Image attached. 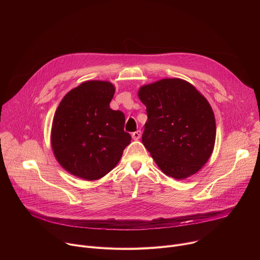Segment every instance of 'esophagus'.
<instances>
[{
	"label": "esophagus",
	"instance_id": "34e87169",
	"mask_svg": "<svg viewBox=\"0 0 260 260\" xmlns=\"http://www.w3.org/2000/svg\"><path fill=\"white\" fill-rule=\"evenodd\" d=\"M141 131H137V132H135V133H133V135H132V137H133V139L134 140H139L140 138H141Z\"/></svg>",
	"mask_w": 260,
	"mask_h": 260
}]
</instances>
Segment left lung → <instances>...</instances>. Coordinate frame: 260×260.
<instances>
[{
  "instance_id": "8db88e82",
  "label": "left lung",
  "mask_w": 260,
  "mask_h": 260,
  "mask_svg": "<svg viewBox=\"0 0 260 260\" xmlns=\"http://www.w3.org/2000/svg\"><path fill=\"white\" fill-rule=\"evenodd\" d=\"M138 95L148 116L142 142L158 168L178 180L199 172L216 138L215 116L206 98L179 78L144 85Z\"/></svg>"
}]
</instances>
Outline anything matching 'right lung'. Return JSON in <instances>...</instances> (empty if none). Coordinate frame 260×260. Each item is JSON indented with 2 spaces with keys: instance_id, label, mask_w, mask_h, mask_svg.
<instances>
[{
  "instance_id": "obj_1",
  "label": "right lung",
  "mask_w": 260,
  "mask_h": 260,
  "mask_svg": "<svg viewBox=\"0 0 260 260\" xmlns=\"http://www.w3.org/2000/svg\"><path fill=\"white\" fill-rule=\"evenodd\" d=\"M115 87L91 80L70 90L59 103L52 122L55 158L70 174L98 180L114 169L132 137L124 114L110 108Z\"/></svg>"
}]
</instances>
